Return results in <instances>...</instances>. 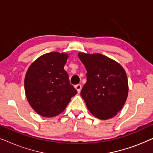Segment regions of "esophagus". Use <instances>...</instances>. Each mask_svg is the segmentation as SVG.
Instances as JSON below:
<instances>
[{"mask_svg": "<svg viewBox=\"0 0 153 153\" xmlns=\"http://www.w3.org/2000/svg\"><path fill=\"white\" fill-rule=\"evenodd\" d=\"M75 88L76 89V91H77V92H78V93H79L81 92V85H80V84H77V85H75Z\"/></svg>", "mask_w": 153, "mask_h": 153, "instance_id": "obj_1", "label": "esophagus"}]
</instances>
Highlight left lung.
<instances>
[{
	"label": "left lung",
	"mask_w": 153,
	"mask_h": 153,
	"mask_svg": "<svg viewBox=\"0 0 153 153\" xmlns=\"http://www.w3.org/2000/svg\"><path fill=\"white\" fill-rule=\"evenodd\" d=\"M86 69L87 81L81 91L89 111L101 120L120 111L128 95L126 72L115 60L100 53H79Z\"/></svg>",
	"instance_id": "1"
}]
</instances>
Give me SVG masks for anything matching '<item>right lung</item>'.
<instances>
[{
	"instance_id": "add662e5",
	"label": "right lung",
	"mask_w": 153,
	"mask_h": 153,
	"mask_svg": "<svg viewBox=\"0 0 153 153\" xmlns=\"http://www.w3.org/2000/svg\"><path fill=\"white\" fill-rule=\"evenodd\" d=\"M68 55L50 52L37 58L29 67L24 81L27 100L43 117H53L65 110L77 93L64 70Z\"/></svg>"
}]
</instances>
